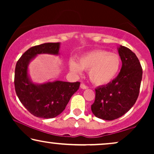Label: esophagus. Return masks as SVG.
I'll list each match as a JSON object with an SVG mask.
<instances>
[{
  "label": "esophagus",
  "instance_id": "34e87169",
  "mask_svg": "<svg viewBox=\"0 0 154 154\" xmlns=\"http://www.w3.org/2000/svg\"><path fill=\"white\" fill-rule=\"evenodd\" d=\"M80 87H81V88H82V89H88V88L87 85H85V84H83V83H81Z\"/></svg>",
  "mask_w": 154,
  "mask_h": 154
}]
</instances>
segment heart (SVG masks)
Returning <instances> with one entry per match:
<instances>
[{
	"instance_id": "heart-1",
	"label": "heart",
	"mask_w": 154,
	"mask_h": 154,
	"mask_svg": "<svg viewBox=\"0 0 154 154\" xmlns=\"http://www.w3.org/2000/svg\"><path fill=\"white\" fill-rule=\"evenodd\" d=\"M121 60L119 54L106 50H94L82 55L79 63L71 60L69 68L75 73L82 69L89 71V78L94 85L102 86L111 83L119 72Z\"/></svg>"
}]
</instances>
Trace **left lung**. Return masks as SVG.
<instances>
[{
    "instance_id": "obj_1",
    "label": "left lung",
    "mask_w": 154,
    "mask_h": 154,
    "mask_svg": "<svg viewBox=\"0 0 154 154\" xmlns=\"http://www.w3.org/2000/svg\"><path fill=\"white\" fill-rule=\"evenodd\" d=\"M119 53L121 71L111 83L96 88L95 100L91 105L93 114L106 121L119 119L132 108L137 100L142 79V68L136 54L122 45Z\"/></svg>"
}]
</instances>
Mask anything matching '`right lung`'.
<instances>
[{
    "instance_id": "add662e5",
    "label": "right lung",
    "mask_w": 154,
    "mask_h": 154,
    "mask_svg": "<svg viewBox=\"0 0 154 154\" xmlns=\"http://www.w3.org/2000/svg\"><path fill=\"white\" fill-rule=\"evenodd\" d=\"M60 43H47L33 46L19 59L14 71V88L21 103L31 114L42 119H52L66 108L70 98L79 90L80 82L60 81L36 85L28 77L30 61L38 54H58Z\"/></svg>"
}]
</instances>
